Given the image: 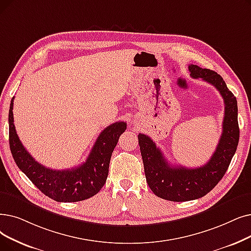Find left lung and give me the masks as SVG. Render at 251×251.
<instances>
[{"label":"left lung","instance_id":"8db88e82","mask_svg":"<svg viewBox=\"0 0 251 251\" xmlns=\"http://www.w3.org/2000/svg\"><path fill=\"white\" fill-rule=\"evenodd\" d=\"M191 77L202 79L220 91L225 102L223 132L215 151L205 165L197 168L172 166L156 144L146 134H138L147 182L158 197L173 202L199 199L209 193L225 176L239 143L238 106L234 94L221 75L208 69L190 64Z\"/></svg>","mask_w":251,"mask_h":251}]
</instances>
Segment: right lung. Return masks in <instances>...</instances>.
<instances>
[{
    "mask_svg": "<svg viewBox=\"0 0 251 251\" xmlns=\"http://www.w3.org/2000/svg\"><path fill=\"white\" fill-rule=\"evenodd\" d=\"M13 100L9 110V145L13 159L35 186L57 202H78L91 198L106 181L112 152L120 135L126 130V122L107 126L97 137L87 160L72 169L53 170L40 164L21 144L13 118Z\"/></svg>",
    "mask_w": 251,
    "mask_h": 251,
    "instance_id": "1",
    "label": "right lung"
}]
</instances>
